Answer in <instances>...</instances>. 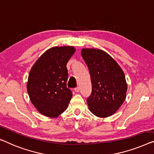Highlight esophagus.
Returning <instances> with one entry per match:
<instances>
[{"label": "esophagus", "instance_id": "obj_1", "mask_svg": "<svg viewBox=\"0 0 154 154\" xmlns=\"http://www.w3.org/2000/svg\"><path fill=\"white\" fill-rule=\"evenodd\" d=\"M79 91H80V88H79V86H77V87H76V88H75V91L77 92V93H78V92H79Z\"/></svg>", "mask_w": 154, "mask_h": 154}]
</instances>
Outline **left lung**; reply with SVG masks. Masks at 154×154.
I'll return each mask as SVG.
<instances>
[{
    "label": "left lung",
    "instance_id": "8db88e82",
    "mask_svg": "<svg viewBox=\"0 0 154 154\" xmlns=\"http://www.w3.org/2000/svg\"><path fill=\"white\" fill-rule=\"evenodd\" d=\"M81 54L91 75L92 92L87 98L89 110L99 118L111 116L126 98L127 84L123 70L102 50L84 48Z\"/></svg>",
    "mask_w": 154,
    "mask_h": 154
}]
</instances>
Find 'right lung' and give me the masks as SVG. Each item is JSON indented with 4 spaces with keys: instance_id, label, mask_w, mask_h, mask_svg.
<instances>
[{
    "instance_id": "add662e5",
    "label": "right lung",
    "mask_w": 154,
    "mask_h": 154,
    "mask_svg": "<svg viewBox=\"0 0 154 154\" xmlns=\"http://www.w3.org/2000/svg\"><path fill=\"white\" fill-rule=\"evenodd\" d=\"M75 52L72 46L50 48L31 68L27 93L34 107L43 116L56 118L67 109L72 93L66 85V64Z\"/></svg>"
}]
</instances>
